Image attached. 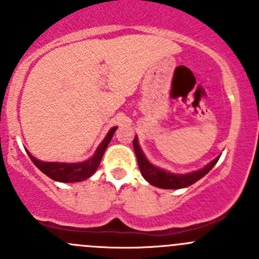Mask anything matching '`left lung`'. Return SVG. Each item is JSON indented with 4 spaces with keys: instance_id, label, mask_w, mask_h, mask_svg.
<instances>
[{
    "instance_id": "left-lung-1",
    "label": "left lung",
    "mask_w": 259,
    "mask_h": 259,
    "mask_svg": "<svg viewBox=\"0 0 259 259\" xmlns=\"http://www.w3.org/2000/svg\"><path fill=\"white\" fill-rule=\"evenodd\" d=\"M133 146H134L135 155H137L138 159V165H139L142 176L151 185L161 188V189H180V188H187L189 185L194 184L195 182L202 179L205 174L209 173L211 168L215 165L217 161L221 158V155L217 156L214 160H211L209 164H207L204 168L199 169V170L192 171V173L188 174H173L169 173L168 170H164V169L153 165L146 159L142 148H140L139 142H138V137H135L134 140H133Z\"/></svg>"
}]
</instances>
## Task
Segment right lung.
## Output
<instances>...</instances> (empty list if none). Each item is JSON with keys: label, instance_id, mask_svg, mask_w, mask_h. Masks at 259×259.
<instances>
[{"label": "right lung", "instance_id": "obj_1", "mask_svg": "<svg viewBox=\"0 0 259 259\" xmlns=\"http://www.w3.org/2000/svg\"><path fill=\"white\" fill-rule=\"evenodd\" d=\"M117 126L111 127L109 133L106 134L105 139L101 142V144L98 146L95 154L91 156L90 159L81 163H56V161H42L36 159L35 156L31 155L27 151L28 156L32 160V163L42 171L44 174L49 177V178L56 180V182L61 183H74V182H82V180L90 178L96 169L100 165L101 158H103L104 153H105L106 148H108L109 143H110L111 138H113L115 130Z\"/></svg>", "mask_w": 259, "mask_h": 259}]
</instances>
